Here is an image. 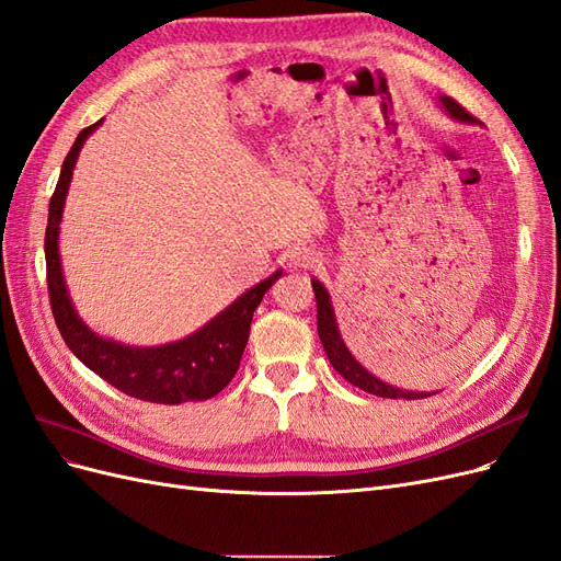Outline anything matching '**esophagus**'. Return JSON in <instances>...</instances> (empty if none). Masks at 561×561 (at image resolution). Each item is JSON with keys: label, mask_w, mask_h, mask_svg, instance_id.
Here are the masks:
<instances>
[{"label": "esophagus", "mask_w": 561, "mask_h": 561, "mask_svg": "<svg viewBox=\"0 0 561 561\" xmlns=\"http://www.w3.org/2000/svg\"><path fill=\"white\" fill-rule=\"evenodd\" d=\"M322 264L320 252L307 245H297L290 252H287V266L295 268V271H311L318 268Z\"/></svg>", "instance_id": "obj_1"}]
</instances>
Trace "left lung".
<instances>
[{
	"mask_svg": "<svg viewBox=\"0 0 561 561\" xmlns=\"http://www.w3.org/2000/svg\"><path fill=\"white\" fill-rule=\"evenodd\" d=\"M437 105L443 110L449 118L458 124H478V118L470 116L461 105L451 100L449 95H439L437 98ZM313 285V293H316V304H318V336L322 342V348H325L328 358L332 363V367L342 375L348 383L358 386L365 393L371 396H379V398H402V400H416V398H428L435 396L437 390H407V388H398L393 383H386L379 377L371 375L369 369H365L358 360H355V355L348 351L342 330H339V322H336V313L332 307V297L328 293V287L322 285L318 278L311 280Z\"/></svg>",
	"mask_w": 561,
	"mask_h": 561,
	"instance_id": "left-lung-1",
	"label": "left lung"
}]
</instances>
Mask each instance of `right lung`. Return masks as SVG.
Here are the masks:
<instances>
[{"mask_svg": "<svg viewBox=\"0 0 561 561\" xmlns=\"http://www.w3.org/2000/svg\"><path fill=\"white\" fill-rule=\"evenodd\" d=\"M103 122L105 118H100V122L77 135L70 154L62 161L56 192L48 203L44 252L48 297L56 325L67 348L83 365L130 398L159 404L208 400L233 379L248 344L252 313L260 307L268 287L283 276V268L274 271V274L257 285H252L241 297H236L225 311H219L206 325L178 339V342L159 346H133L91 330L75 309L70 290H67L58 243L65 198L67 192H70L79 151L83 142L89 140V135Z\"/></svg>", "mask_w": 561, "mask_h": 561, "instance_id": "add662e5", "label": "right lung"}]
</instances>
